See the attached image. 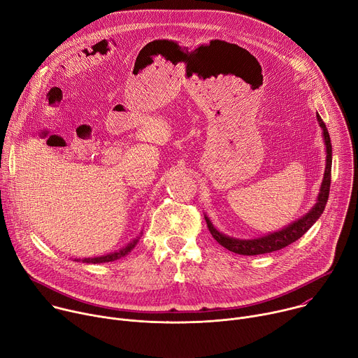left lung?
Returning <instances> with one entry per match:
<instances>
[{
	"label": "left lung",
	"mask_w": 358,
	"mask_h": 358,
	"mask_svg": "<svg viewBox=\"0 0 358 358\" xmlns=\"http://www.w3.org/2000/svg\"><path fill=\"white\" fill-rule=\"evenodd\" d=\"M316 117H317L319 126L322 127L323 140H324V145H326V169H324L323 181L320 185V192L317 195V201L313 206V208L306 215H303L299 220L289 224L287 227H285L279 231H275V232H269L259 238H253V239H238V238L228 236V235L220 232L213 225L211 220L207 215H203L206 217V221H207L211 235L220 245H222L228 250L235 252L238 255H246V257L275 252V250H279V249L293 243L294 241H297L300 236H303L306 232H308L312 228V225L320 218V215L324 211L327 199H329V191H330V182H331V159L333 157H331L330 134L327 131V127H326L324 122L322 120V117L319 116V113L316 115Z\"/></svg>",
	"instance_id": "8db88e82"
}]
</instances>
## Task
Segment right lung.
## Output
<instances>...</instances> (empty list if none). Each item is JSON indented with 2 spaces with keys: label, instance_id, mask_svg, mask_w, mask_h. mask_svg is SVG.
I'll return each instance as SVG.
<instances>
[{
  "label": "right lung",
  "instance_id": "1",
  "mask_svg": "<svg viewBox=\"0 0 358 358\" xmlns=\"http://www.w3.org/2000/svg\"><path fill=\"white\" fill-rule=\"evenodd\" d=\"M143 232H140L138 236H136L133 241H130L126 246L120 248L119 250H115V252H110V253H106V255H101V257H94V258H83V259H75V261H82L83 264H105V262H113V261H117L123 257H126V255H129V252H131L134 249V246L137 245L140 236H141Z\"/></svg>",
  "mask_w": 358,
  "mask_h": 358
}]
</instances>
